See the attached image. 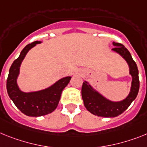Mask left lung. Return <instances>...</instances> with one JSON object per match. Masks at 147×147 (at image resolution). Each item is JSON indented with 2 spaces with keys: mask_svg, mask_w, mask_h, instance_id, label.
<instances>
[{
  "mask_svg": "<svg viewBox=\"0 0 147 147\" xmlns=\"http://www.w3.org/2000/svg\"><path fill=\"white\" fill-rule=\"evenodd\" d=\"M113 45L115 47L112 49V51L118 53L129 65V74L132 77L131 86L129 94L125 99L119 102H113L103 96L98 91L95 90L88 82L84 81L81 88L84 104L88 111L98 117H115L120 115L135 99L139 91L140 81L136 63L134 62L130 52L124 45L115 42H113Z\"/></svg>",
  "mask_w": 147,
  "mask_h": 147,
  "instance_id": "1",
  "label": "left lung"
}]
</instances>
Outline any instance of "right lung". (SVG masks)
<instances>
[{"label": "right lung", "mask_w": 147, "mask_h": 147, "mask_svg": "<svg viewBox=\"0 0 147 147\" xmlns=\"http://www.w3.org/2000/svg\"><path fill=\"white\" fill-rule=\"evenodd\" d=\"M41 42L36 41L24 47L19 57L12 64L7 80V92L13 103L25 115L36 117L49 114L56 109L62 91L71 78L70 76L63 78L51 87L42 90L29 92L21 90L17 84L21 64L29 50Z\"/></svg>", "instance_id": "add662e5"}]
</instances>
